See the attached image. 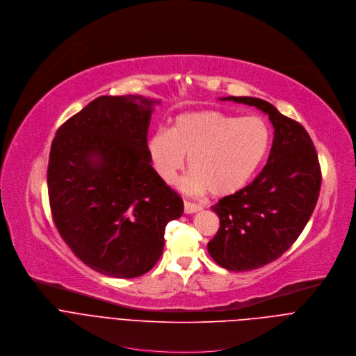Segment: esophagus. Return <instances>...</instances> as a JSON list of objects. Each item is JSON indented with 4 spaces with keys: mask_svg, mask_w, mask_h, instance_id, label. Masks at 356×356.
Returning a JSON list of instances; mask_svg holds the SVG:
<instances>
[{
    "mask_svg": "<svg viewBox=\"0 0 356 356\" xmlns=\"http://www.w3.org/2000/svg\"><path fill=\"white\" fill-rule=\"evenodd\" d=\"M199 210H202V206H200V204L192 203V202H188V200L184 202V211L186 213V215H191V213H196V211H199Z\"/></svg>",
    "mask_w": 356,
    "mask_h": 356,
    "instance_id": "esophagus-1",
    "label": "esophagus"
}]
</instances>
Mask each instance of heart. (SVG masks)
Segmentation results:
<instances>
[{
	"instance_id": "obj_1",
	"label": "heart",
	"mask_w": 356,
	"mask_h": 356,
	"mask_svg": "<svg viewBox=\"0 0 356 356\" xmlns=\"http://www.w3.org/2000/svg\"><path fill=\"white\" fill-rule=\"evenodd\" d=\"M270 147V130L259 116H236L222 111L178 115L170 130L149 140L159 177L174 184L185 156L192 170L182 186L188 192L210 191L223 197L243 189L255 175Z\"/></svg>"
}]
</instances>
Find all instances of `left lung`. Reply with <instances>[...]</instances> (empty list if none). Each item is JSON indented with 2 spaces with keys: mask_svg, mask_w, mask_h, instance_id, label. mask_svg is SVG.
<instances>
[{
  "mask_svg": "<svg viewBox=\"0 0 356 356\" xmlns=\"http://www.w3.org/2000/svg\"><path fill=\"white\" fill-rule=\"evenodd\" d=\"M222 101L258 108L275 129L268 163L258 177L211 206L220 227L207 244L210 257L229 270L245 272L277 259L298 240L316 207L321 170L313 141L299 122L259 98Z\"/></svg>",
  "mask_w": 356,
  "mask_h": 356,
  "instance_id": "1",
  "label": "left lung"
}]
</instances>
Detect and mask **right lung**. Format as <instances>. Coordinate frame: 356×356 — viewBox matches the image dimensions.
<instances>
[{"label":"right lung","instance_id":"add662e5","mask_svg":"<svg viewBox=\"0 0 356 356\" xmlns=\"http://www.w3.org/2000/svg\"><path fill=\"white\" fill-rule=\"evenodd\" d=\"M159 99L99 97L53 138L47 189L53 222L86 265L112 277L149 272L184 202L152 167L147 131Z\"/></svg>","mask_w":356,"mask_h":356}]
</instances>
